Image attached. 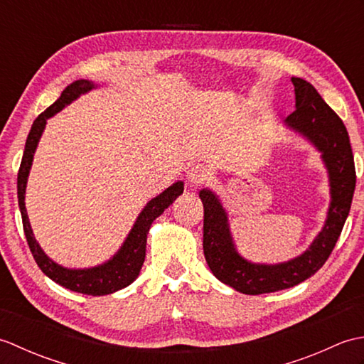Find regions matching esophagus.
<instances>
[{
    "label": "esophagus",
    "instance_id": "34e87169",
    "mask_svg": "<svg viewBox=\"0 0 364 364\" xmlns=\"http://www.w3.org/2000/svg\"><path fill=\"white\" fill-rule=\"evenodd\" d=\"M210 168H208L205 164H192L188 168V181L194 186H200V184L206 183L210 180Z\"/></svg>",
    "mask_w": 364,
    "mask_h": 364
}]
</instances>
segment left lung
Listing matches in <instances>:
<instances>
[{"mask_svg": "<svg viewBox=\"0 0 364 364\" xmlns=\"http://www.w3.org/2000/svg\"><path fill=\"white\" fill-rule=\"evenodd\" d=\"M292 84L296 92V111L288 115L286 123L306 136L322 151L331 188L326 227L310 249L283 264H252L236 252L230 236L227 214L218 197L208 189L200 192L205 208L203 253L208 266L222 283L250 296L291 288L318 272L341 235L357 181L352 146L343 120L310 82L292 78Z\"/></svg>", "mask_w": 364, "mask_h": 364, "instance_id": "1", "label": "left lung"}]
</instances>
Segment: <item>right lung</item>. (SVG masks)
Here are the masks:
<instances>
[{"label": "right lung", "instance_id": "obj_1", "mask_svg": "<svg viewBox=\"0 0 364 364\" xmlns=\"http://www.w3.org/2000/svg\"><path fill=\"white\" fill-rule=\"evenodd\" d=\"M94 87V84L86 80H80L72 82L70 86L64 89L60 97L54 102L48 109H45L38 117L34 120L33 127L26 139L25 153H23L21 164L18 168V178H17V194H18V206L21 213L23 220V230H25L26 241L29 245V250L33 253V257L37 262V266L41 267L42 272L50 277L53 282L64 286V288L87 294V296H106V294H112L122 288H127L128 284L133 283L139 272H141L142 264L145 261V245H146V235L151 227V222L164 213V210L175 202L178 196L183 194V183L178 181L172 186L167 188L162 194H159L156 198H153L150 203H146L144 211L139 215L133 230L128 235L125 244L122 245L119 253L115 255L112 259H109L105 264L92 269H65L63 266L56 264L51 261L41 245L34 239L33 230H31L26 208H25V189L26 181L29 175L31 164H33V156L36 151V146L38 139L42 136V131L45 128L46 119H50L51 115L59 112L63 107L68 103H72L75 98H78L84 92L90 90Z\"/></svg>", "mask_w": 364, "mask_h": 364}]
</instances>
